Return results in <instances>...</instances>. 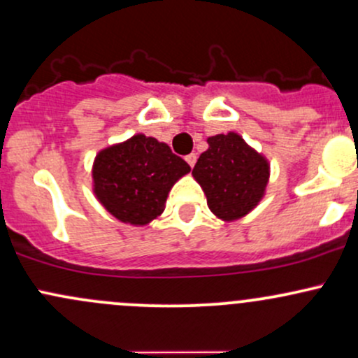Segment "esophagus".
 Here are the masks:
<instances>
[{
  "instance_id": "34e87169",
  "label": "esophagus",
  "mask_w": 358,
  "mask_h": 358,
  "mask_svg": "<svg viewBox=\"0 0 358 358\" xmlns=\"http://www.w3.org/2000/svg\"><path fill=\"white\" fill-rule=\"evenodd\" d=\"M185 161L188 163V166L194 168V166H195V163H197V155H195V152H192V155L185 156Z\"/></svg>"
}]
</instances>
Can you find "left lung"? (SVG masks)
<instances>
[{"mask_svg":"<svg viewBox=\"0 0 358 358\" xmlns=\"http://www.w3.org/2000/svg\"><path fill=\"white\" fill-rule=\"evenodd\" d=\"M207 143L209 149L200 155L192 175L202 187L209 209L224 221H234L262 200L268 163L234 132L212 136Z\"/></svg>","mask_w":358,"mask_h":358,"instance_id":"obj_1","label":"left lung"}]
</instances>
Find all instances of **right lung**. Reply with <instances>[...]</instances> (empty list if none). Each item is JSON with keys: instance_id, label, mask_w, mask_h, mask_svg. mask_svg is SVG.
<instances>
[{"instance_id": "right-lung-1", "label": "right lung", "mask_w": 358, "mask_h": 358, "mask_svg": "<svg viewBox=\"0 0 358 358\" xmlns=\"http://www.w3.org/2000/svg\"><path fill=\"white\" fill-rule=\"evenodd\" d=\"M190 166L168 144L137 134L98 152L93 185L98 200L122 222L144 226L163 212L171 187Z\"/></svg>"}]
</instances>
